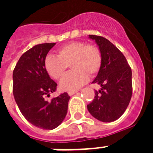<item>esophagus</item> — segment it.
<instances>
[{
  "mask_svg": "<svg viewBox=\"0 0 153 153\" xmlns=\"http://www.w3.org/2000/svg\"><path fill=\"white\" fill-rule=\"evenodd\" d=\"M76 93H77L76 91H69V92H68V94H69L70 96H71V95H73V94H76Z\"/></svg>",
  "mask_w": 153,
  "mask_h": 153,
  "instance_id": "obj_1",
  "label": "esophagus"
}]
</instances>
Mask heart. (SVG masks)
I'll use <instances>...</instances> for the list:
<instances>
[{"mask_svg": "<svg viewBox=\"0 0 153 153\" xmlns=\"http://www.w3.org/2000/svg\"><path fill=\"white\" fill-rule=\"evenodd\" d=\"M57 57L47 55L44 68L54 79H61L71 66V72L60 82V87L64 91H73L81 87L94 76L102 67V53L98 47L84 41H72L62 45L56 51Z\"/></svg>", "mask_w": 153, "mask_h": 153, "instance_id": "b5f03b06", "label": "heart"}]
</instances>
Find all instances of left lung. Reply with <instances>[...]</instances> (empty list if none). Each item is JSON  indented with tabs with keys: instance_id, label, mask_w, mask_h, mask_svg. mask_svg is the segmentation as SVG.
<instances>
[{
	"instance_id": "obj_1",
	"label": "left lung",
	"mask_w": 153,
	"mask_h": 153,
	"mask_svg": "<svg viewBox=\"0 0 153 153\" xmlns=\"http://www.w3.org/2000/svg\"><path fill=\"white\" fill-rule=\"evenodd\" d=\"M89 37L98 45L102 62L93 81L100 85L101 90L94 91V98L87 109L96 119L111 122L118 119L129 104L133 94L132 70L125 55L111 42L95 35Z\"/></svg>"
}]
</instances>
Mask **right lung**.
Here are the masks:
<instances>
[{
    "label": "right lung",
    "instance_id": "right-lung-1",
    "mask_svg": "<svg viewBox=\"0 0 153 153\" xmlns=\"http://www.w3.org/2000/svg\"><path fill=\"white\" fill-rule=\"evenodd\" d=\"M55 45L41 44L27 50L20 56L13 74V95L21 114L33 126L47 130L62 123L70 99L64 92L46 101L57 88L44 68V59Z\"/></svg>",
    "mask_w": 153,
    "mask_h": 153
}]
</instances>
